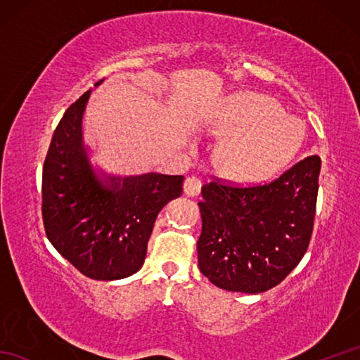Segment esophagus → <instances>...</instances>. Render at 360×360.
<instances>
[{"label":"esophagus","instance_id":"esophagus-1","mask_svg":"<svg viewBox=\"0 0 360 360\" xmlns=\"http://www.w3.org/2000/svg\"><path fill=\"white\" fill-rule=\"evenodd\" d=\"M201 187H202V181L201 178H198V176H190V178H187L184 182V192L188 196H196L201 192Z\"/></svg>","mask_w":360,"mask_h":360}]
</instances>
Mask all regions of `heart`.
Wrapping results in <instances>:
<instances>
[{
	"mask_svg": "<svg viewBox=\"0 0 360 360\" xmlns=\"http://www.w3.org/2000/svg\"><path fill=\"white\" fill-rule=\"evenodd\" d=\"M210 129L219 137H229L223 150L224 170L243 181H263L278 174L295 158L304 139L302 119L259 94L229 97Z\"/></svg>",
	"mask_w": 360,
	"mask_h": 360,
	"instance_id": "b5f03b06",
	"label": "heart"
}]
</instances>
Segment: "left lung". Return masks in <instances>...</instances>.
Segmentation results:
<instances>
[{
	"label": "left lung",
	"mask_w": 360,
	"mask_h": 360,
	"mask_svg": "<svg viewBox=\"0 0 360 360\" xmlns=\"http://www.w3.org/2000/svg\"><path fill=\"white\" fill-rule=\"evenodd\" d=\"M322 160L308 156L275 179L202 187L198 266L213 285L258 294L280 285L308 250Z\"/></svg>",
	"instance_id": "left-lung-1"
}]
</instances>
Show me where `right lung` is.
Returning <instances> with one entry per match:
<instances>
[{
    "instance_id": "obj_1",
    "label": "right lung",
    "mask_w": 360,
    "mask_h": 360,
    "mask_svg": "<svg viewBox=\"0 0 360 360\" xmlns=\"http://www.w3.org/2000/svg\"><path fill=\"white\" fill-rule=\"evenodd\" d=\"M89 93L68 106L53 129L41 176L43 226L58 254L85 277L119 280L142 267L158 213L182 195L184 176L98 181L82 145Z\"/></svg>"
}]
</instances>
